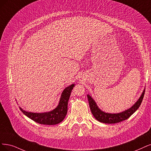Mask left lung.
Segmentation results:
<instances>
[{
  "instance_id": "8db88e82",
  "label": "left lung",
  "mask_w": 151,
  "mask_h": 151,
  "mask_svg": "<svg viewBox=\"0 0 151 151\" xmlns=\"http://www.w3.org/2000/svg\"><path fill=\"white\" fill-rule=\"evenodd\" d=\"M144 93L145 90H144L141 96L139 98L137 102L134 104L131 108L123 111V112L116 114L104 113V111H101L98 108L96 103L94 101V99L91 98V96L88 94L87 97L88 99L89 104H90L91 111L94 118H95L98 121L103 122V123L105 124H115L128 119L135 112V111L139 108V106H140V105L142 101V99L144 96Z\"/></svg>"
}]
</instances>
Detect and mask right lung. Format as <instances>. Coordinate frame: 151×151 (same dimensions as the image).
<instances>
[{"label":"right lung","instance_id":"add662e5","mask_svg":"<svg viewBox=\"0 0 151 151\" xmlns=\"http://www.w3.org/2000/svg\"><path fill=\"white\" fill-rule=\"evenodd\" d=\"M75 84H72L65 89L61 94L57 107L50 112L36 113L28 112L23 110L21 108H20V109L22 112L28 118L39 124L45 125L57 124L65 119L66 115L67 110H68V102L71 92Z\"/></svg>","mask_w":151,"mask_h":151}]
</instances>
